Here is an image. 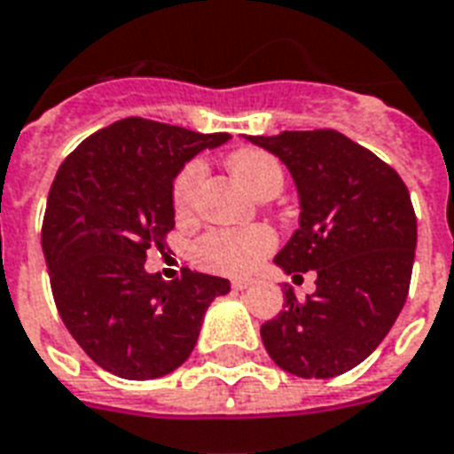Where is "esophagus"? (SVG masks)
Masks as SVG:
<instances>
[{
    "mask_svg": "<svg viewBox=\"0 0 454 454\" xmlns=\"http://www.w3.org/2000/svg\"><path fill=\"white\" fill-rule=\"evenodd\" d=\"M233 290H238V293H242V290H250L252 286H254V278H235L233 283Z\"/></svg>",
    "mask_w": 454,
    "mask_h": 454,
    "instance_id": "obj_1",
    "label": "esophagus"
}]
</instances>
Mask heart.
I'll return each mask as SVG.
<instances>
[{"instance_id":"obj_1","label":"heart","mask_w":454,"mask_h":454,"mask_svg":"<svg viewBox=\"0 0 454 454\" xmlns=\"http://www.w3.org/2000/svg\"><path fill=\"white\" fill-rule=\"evenodd\" d=\"M228 166L238 181L254 195L262 190L283 183V168L278 159L264 150H240L231 154ZM204 164L192 159L183 166L176 176L171 190L173 212L178 216H190L195 209L197 192L202 188ZM276 247V233L269 226L252 223V226L212 228L200 235L192 245V257L200 266L209 271L226 273V276H245L262 264Z\"/></svg>"}]
</instances>
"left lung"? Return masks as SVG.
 <instances>
[{"instance_id": "obj_1", "label": "left lung", "mask_w": 454, "mask_h": 454, "mask_svg": "<svg viewBox=\"0 0 454 454\" xmlns=\"http://www.w3.org/2000/svg\"><path fill=\"white\" fill-rule=\"evenodd\" d=\"M288 166L300 228L276 254L293 278L317 271V290L262 326L269 357L300 379L350 372L388 335L410 293L417 216L410 190L373 152L338 130L250 135Z\"/></svg>"}]
</instances>
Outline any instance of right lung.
Masks as SVG:
<instances>
[{"mask_svg":"<svg viewBox=\"0 0 454 454\" xmlns=\"http://www.w3.org/2000/svg\"><path fill=\"white\" fill-rule=\"evenodd\" d=\"M228 133L130 116L82 140L47 197L43 250L59 317L95 364L128 380L159 379L190 357L214 297L231 283L183 269L145 271L173 231V178Z\"/></svg>","mask_w":454,"mask_h":454,"instance_id":"obj_1","label":"right lung"}]
</instances>
